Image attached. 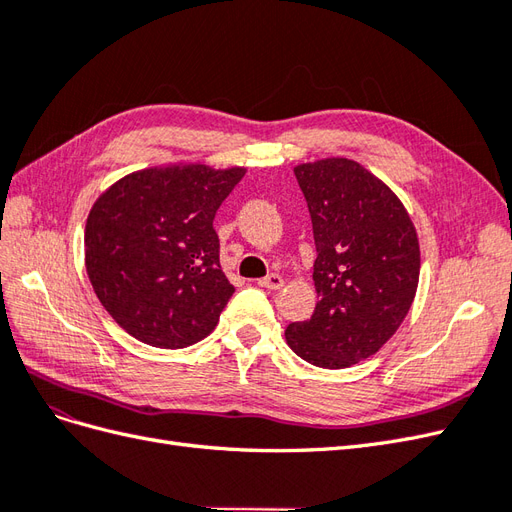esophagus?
Instances as JSON below:
<instances>
[{"mask_svg": "<svg viewBox=\"0 0 512 512\" xmlns=\"http://www.w3.org/2000/svg\"><path fill=\"white\" fill-rule=\"evenodd\" d=\"M258 286L269 288V290H280L284 286V277L277 275V273H271L267 277H262V280H258Z\"/></svg>", "mask_w": 512, "mask_h": 512, "instance_id": "esophagus-1", "label": "esophagus"}]
</instances>
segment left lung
I'll return each instance as SVG.
<instances>
[{
  "label": "left lung",
  "instance_id": "8db88e82",
  "mask_svg": "<svg viewBox=\"0 0 512 512\" xmlns=\"http://www.w3.org/2000/svg\"><path fill=\"white\" fill-rule=\"evenodd\" d=\"M312 218L318 305L290 322L303 361L344 369L376 354L404 322L421 271L416 230L399 198L346 158L294 168Z\"/></svg>",
  "mask_w": 512,
  "mask_h": 512
}]
</instances>
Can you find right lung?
I'll return each mask as SVG.
<instances>
[{"instance_id":"1","label":"right lung","mask_w":512,"mask_h":512,"mask_svg":"<svg viewBox=\"0 0 512 512\" xmlns=\"http://www.w3.org/2000/svg\"><path fill=\"white\" fill-rule=\"evenodd\" d=\"M243 168H149L111 185L91 207L85 267L121 329L156 348L207 337L235 292L220 269L215 211Z\"/></svg>"}]
</instances>
